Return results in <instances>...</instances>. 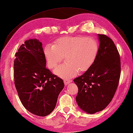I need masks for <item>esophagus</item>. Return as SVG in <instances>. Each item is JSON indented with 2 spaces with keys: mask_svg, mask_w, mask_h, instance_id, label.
Wrapping results in <instances>:
<instances>
[{
  "mask_svg": "<svg viewBox=\"0 0 133 133\" xmlns=\"http://www.w3.org/2000/svg\"><path fill=\"white\" fill-rule=\"evenodd\" d=\"M71 82H72V80H71V79H64V83L66 85H68L69 84L71 83Z\"/></svg>",
  "mask_w": 133,
  "mask_h": 133,
  "instance_id": "obj_1",
  "label": "esophagus"
}]
</instances>
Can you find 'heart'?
I'll return each mask as SVG.
<instances>
[{
	"label": "heart",
	"mask_w": 133,
	"mask_h": 133,
	"mask_svg": "<svg viewBox=\"0 0 133 133\" xmlns=\"http://www.w3.org/2000/svg\"><path fill=\"white\" fill-rule=\"evenodd\" d=\"M98 44L94 39L81 36L64 37L57 40L55 44H48L43 53L49 68L55 67L63 57L66 63L54 70V73L63 78H70L78 71H87L94 63L98 52Z\"/></svg>",
	"instance_id": "obj_1"
}]
</instances>
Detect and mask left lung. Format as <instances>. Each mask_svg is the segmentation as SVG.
<instances>
[{
	"instance_id": "obj_1",
	"label": "left lung",
	"mask_w": 133,
	"mask_h": 133,
	"mask_svg": "<svg viewBox=\"0 0 133 133\" xmlns=\"http://www.w3.org/2000/svg\"><path fill=\"white\" fill-rule=\"evenodd\" d=\"M99 46L95 61L85 73L74 79L78 88L76 101L90 114L103 110L111 101L121 75V59L114 41L98 34Z\"/></svg>"
}]
</instances>
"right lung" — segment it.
<instances>
[{
    "instance_id": "1",
    "label": "right lung",
    "mask_w": 133,
    "mask_h": 133,
    "mask_svg": "<svg viewBox=\"0 0 133 133\" xmlns=\"http://www.w3.org/2000/svg\"><path fill=\"white\" fill-rule=\"evenodd\" d=\"M42 43L29 39L20 46L14 62L15 86L22 105L34 115L45 116L55 108L63 81L46 68Z\"/></svg>"
}]
</instances>
